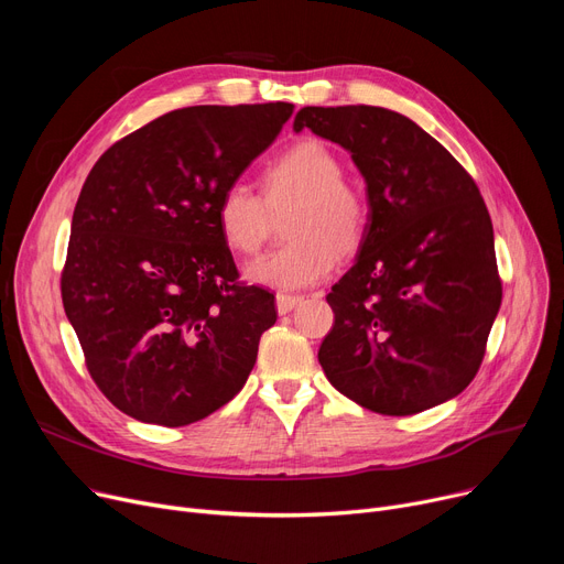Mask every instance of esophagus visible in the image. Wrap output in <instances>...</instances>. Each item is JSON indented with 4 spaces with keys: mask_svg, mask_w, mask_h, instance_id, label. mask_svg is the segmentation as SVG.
Here are the masks:
<instances>
[{
    "mask_svg": "<svg viewBox=\"0 0 564 564\" xmlns=\"http://www.w3.org/2000/svg\"><path fill=\"white\" fill-rule=\"evenodd\" d=\"M302 300H304L302 294H288V292H279V294H276V311H279L281 315H285V313H290L294 306H297Z\"/></svg>",
    "mask_w": 564,
    "mask_h": 564,
    "instance_id": "obj_1",
    "label": "esophagus"
}]
</instances>
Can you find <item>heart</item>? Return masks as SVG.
<instances>
[{
	"instance_id": "1",
	"label": "heart",
	"mask_w": 564,
	"mask_h": 564,
	"mask_svg": "<svg viewBox=\"0 0 564 564\" xmlns=\"http://www.w3.org/2000/svg\"><path fill=\"white\" fill-rule=\"evenodd\" d=\"M343 162L319 139H300L264 164L260 194L230 183L217 198L215 221L224 245L253 256L270 232V210L292 203L285 219L290 242L247 267L258 285L297 290L329 276L338 253H354L368 232V194L343 177Z\"/></svg>"
}]
</instances>
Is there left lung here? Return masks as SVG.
<instances>
[{"label": "left lung", "instance_id": "left-lung-1", "mask_svg": "<svg viewBox=\"0 0 564 564\" xmlns=\"http://www.w3.org/2000/svg\"><path fill=\"white\" fill-rule=\"evenodd\" d=\"M366 177L370 224L332 288L336 315L317 359L334 387L383 416L459 395L485 359L502 300L494 228L476 181L406 116L370 105L304 107Z\"/></svg>", "mask_w": 564, "mask_h": 564}]
</instances>
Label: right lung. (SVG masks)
<instances>
[{"instance_id":"add662e5","label":"right lung","mask_w":564,"mask_h":564,"mask_svg":"<svg viewBox=\"0 0 564 564\" xmlns=\"http://www.w3.org/2000/svg\"><path fill=\"white\" fill-rule=\"evenodd\" d=\"M292 109H175L116 141L88 173L62 300L88 375L128 416L183 427L242 391L276 308L270 290L240 281L215 205Z\"/></svg>"}]
</instances>
